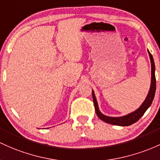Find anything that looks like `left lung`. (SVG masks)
<instances>
[{
    "label": "left lung",
    "mask_w": 160,
    "mask_h": 160,
    "mask_svg": "<svg viewBox=\"0 0 160 160\" xmlns=\"http://www.w3.org/2000/svg\"><path fill=\"white\" fill-rule=\"evenodd\" d=\"M149 56H150V62H151V84H150V91H149L148 96H147L146 99L141 104V107L138 109H136L134 112H131L128 115H125L124 116L121 117H110V116H105V115L102 114L98 108V101H97L96 97L94 95V91H92V97H93V101H94V108L96 113L98 115V117L100 118L102 121L105 122L112 124L115 125H119V126H128V125H132L134 122L138 121L140 118L144 114L147 109L151 105L152 100H153L154 96H155L156 92V76H155V63H154L153 58L151 53L148 51Z\"/></svg>",
    "instance_id": "8db88e82"
}]
</instances>
